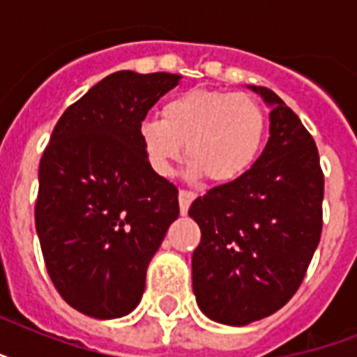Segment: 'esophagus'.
<instances>
[{"mask_svg":"<svg viewBox=\"0 0 357 357\" xmlns=\"http://www.w3.org/2000/svg\"><path fill=\"white\" fill-rule=\"evenodd\" d=\"M196 198L195 190H179V209H181V215L189 211V206L192 204V200Z\"/></svg>","mask_w":357,"mask_h":357,"instance_id":"34e87169","label":"esophagus"}]
</instances>
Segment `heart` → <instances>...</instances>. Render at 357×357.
<instances>
[{
  "instance_id": "obj_1",
  "label": "heart",
  "mask_w": 357,
  "mask_h": 357,
  "mask_svg": "<svg viewBox=\"0 0 357 357\" xmlns=\"http://www.w3.org/2000/svg\"><path fill=\"white\" fill-rule=\"evenodd\" d=\"M139 133L148 162L159 176H170L185 144L190 174L226 183L257 159L266 116L248 94L195 89L165 102L161 120H144Z\"/></svg>"
}]
</instances>
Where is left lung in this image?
I'll return each instance as SVG.
<instances>
[{"instance_id": "8db88e82", "label": "left lung", "mask_w": 357, "mask_h": 357, "mask_svg": "<svg viewBox=\"0 0 357 357\" xmlns=\"http://www.w3.org/2000/svg\"><path fill=\"white\" fill-rule=\"evenodd\" d=\"M271 137L254 167L192 202L202 229L192 289L209 319L244 326L276 313L304 280L322 234L324 174L304 123L266 86Z\"/></svg>"}]
</instances>
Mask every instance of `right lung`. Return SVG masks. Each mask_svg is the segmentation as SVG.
Segmentation results:
<instances>
[{
	"label": "right lung",
	"mask_w": 357,
	"mask_h": 357,
	"mask_svg": "<svg viewBox=\"0 0 357 357\" xmlns=\"http://www.w3.org/2000/svg\"><path fill=\"white\" fill-rule=\"evenodd\" d=\"M179 75L114 72L72 103L38 167L36 234L47 274L74 310L116 319L178 218V189L148 162L140 123Z\"/></svg>",
	"instance_id": "obj_1"
}]
</instances>
